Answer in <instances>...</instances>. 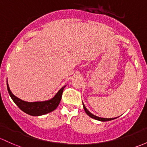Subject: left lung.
Listing matches in <instances>:
<instances>
[{"instance_id":"1","label":"left lung","mask_w":147,"mask_h":147,"mask_svg":"<svg viewBox=\"0 0 147 147\" xmlns=\"http://www.w3.org/2000/svg\"><path fill=\"white\" fill-rule=\"evenodd\" d=\"M82 104H83V108H84V111H85L86 113L87 114V115H89V117H91L92 118L95 119V120H99V121H102V122H106V121H110V120H113V119L117 118H101V117H98V116H96V115H94V114H92V113H90L89 111L87 110V109H86V108L85 107V106H84V104L83 103V102H82Z\"/></svg>"}]
</instances>
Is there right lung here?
Segmentation results:
<instances>
[{
  "instance_id": "add662e5",
  "label": "right lung",
  "mask_w": 147,
  "mask_h": 147,
  "mask_svg": "<svg viewBox=\"0 0 147 147\" xmlns=\"http://www.w3.org/2000/svg\"><path fill=\"white\" fill-rule=\"evenodd\" d=\"M66 86H63L55 96L49 100H46L44 101H35V102H28L23 101L18 97L15 96L12 92L10 91L7 80V88L8 93L12 101L15 102V104L21 109L23 112L27 114L32 115V116H39V115H45L49 113L52 112L55 110L61 102L62 94L64 88Z\"/></svg>"
}]
</instances>
